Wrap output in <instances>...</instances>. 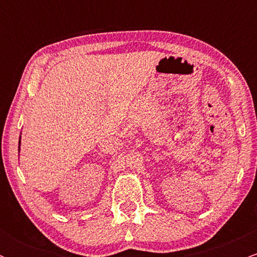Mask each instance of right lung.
Masks as SVG:
<instances>
[{
  "label": "right lung",
  "instance_id": "right-lung-1",
  "mask_svg": "<svg viewBox=\"0 0 257 257\" xmlns=\"http://www.w3.org/2000/svg\"><path fill=\"white\" fill-rule=\"evenodd\" d=\"M20 139H22V137L19 138V151H20Z\"/></svg>",
  "mask_w": 257,
  "mask_h": 257
}]
</instances>
